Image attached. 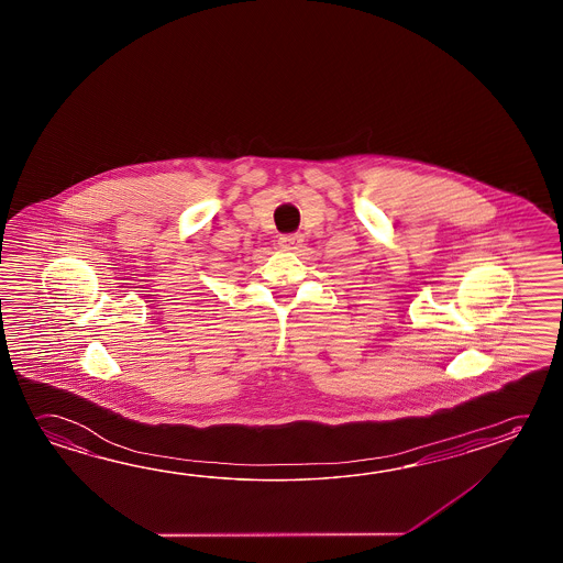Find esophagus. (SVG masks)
<instances>
[{"mask_svg":"<svg viewBox=\"0 0 563 563\" xmlns=\"http://www.w3.org/2000/svg\"><path fill=\"white\" fill-rule=\"evenodd\" d=\"M301 241L303 238L301 235H284V238H279V245L284 247V250H298L299 245H301Z\"/></svg>","mask_w":563,"mask_h":563,"instance_id":"34e87169","label":"esophagus"}]
</instances>
